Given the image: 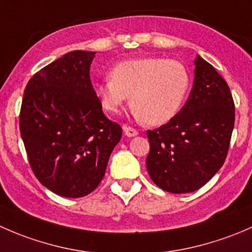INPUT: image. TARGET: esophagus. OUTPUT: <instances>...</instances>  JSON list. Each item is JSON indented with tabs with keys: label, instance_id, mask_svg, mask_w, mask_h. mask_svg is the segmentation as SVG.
<instances>
[{
	"label": "esophagus",
	"instance_id": "obj_1",
	"mask_svg": "<svg viewBox=\"0 0 252 252\" xmlns=\"http://www.w3.org/2000/svg\"><path fill=\"white\" fill-rule=\"evenodd\" d=\"M123 130H124V134H126L128 138H133V136H136L138 135V130H135L134 128H131V126H123Z\"/></svg>",
	"mask_w": 252,
	"mask_h": 252
}]
</instances>
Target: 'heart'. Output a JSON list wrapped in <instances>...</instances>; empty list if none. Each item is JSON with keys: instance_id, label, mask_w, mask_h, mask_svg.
I'll return each mask as SVG.
<instances>
[{"instance_id": "heart-1", "label": "heart", "mask_w": 252, "mask_h": 252, "mask_svg": "<svg viewBox=\"0 0 252 252\" xmlns=\"http://www.w3.org/2000/svg\"><path fill=\"white\" fill-rule=\"evenodd\" d=\"M190 88V74L179 61L147 57L119 62L96 85L101 105L118 113L130 96L134 116L150 126L173 119L184 105Z\"/></svg>"}]
</instances>
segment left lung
<instances>
[{
    "instance_id": "obj_1",
    "label": "left lung",
    "mask_w": 252,
    "mask_h": 252,
    "mask_svg": "<svg viewBox=\"0 0 252 252\" xmlns=\"http://www.w3.org/2000/svg\"><path fill=\"white\" fill-rule=\"evenodd\" d=\"M194 63V84L185 105L168 123L147 131L150 178L173 194L195 191L220 171L234 128L228 84L199 55Z\"/></svg>"
}]
</instances>
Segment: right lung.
Segmentation results:
<instances>
[{"label":"right lung","instance_id":"obj_1","mask_svg":"<svg viewBox=\"0 0 252 252\" xmlns=\"http://www.w3.org/2000/svg\"><path fill=\"white\" fill-rule=\"evenodd\" d=\"M96 52L72 51L32 75L23 96L20 135L44 187L64 197L97 188L122 128L103 114L90 80Z\"/></svg>","mask_w":252,"mask_h":252}]
</instances>
